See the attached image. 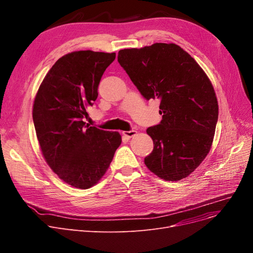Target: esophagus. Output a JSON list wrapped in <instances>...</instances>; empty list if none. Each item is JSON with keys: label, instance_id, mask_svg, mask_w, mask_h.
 I'll return each mask as SVG.
<instances>
[{"label": "esophagus", "instance_id": "obj_1", "mask_svg": "<svg viewBox=\"0 0 253 253\" xmlns=\"http://www.w3.org/2000/svg\"><path fill=\"white\" fill-rule=\"evenodd\" d=\"M123 133V135L124 136H126L127 138H131V137H133L136 133H137V131L136 130H130V131H123L122 132Z\"/></svg>", "mask_w": 253, "mask_h": 253}]
</instances>
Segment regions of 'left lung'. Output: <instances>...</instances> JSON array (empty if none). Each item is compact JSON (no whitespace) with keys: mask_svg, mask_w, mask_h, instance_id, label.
Returning a JSON list of instances; mask_svg holds the SVG:
<instances>
[{"mask_svg":"<svg viewBox=\"0 0 253 253\" xmlns=\"http://www.w3.org/2000/svg\"><path fill=\"white\" fill-rule=\"evenodd\" d=\"M118 61L145 99H160L162 121L147 129L154 150L144 164L165 180L187 177L209 153L215 133L218 103L210 80L172 43L120 50Z\"/></svg>","mask_w":253,"mask_h":253,"instance_id":"left-lung-1","label":"left lung"}]
</instances>
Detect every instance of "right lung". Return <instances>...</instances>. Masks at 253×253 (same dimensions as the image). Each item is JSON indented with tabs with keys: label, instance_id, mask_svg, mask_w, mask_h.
<instances>
[{
	"label": "right lung",
	"instance_id": "obj_1",
	"mask_svg": "<svg viewBox=\"0 0 253 253\" xmlns=\"http://www.w3.org/2000/svg\"><path fill=\"white\" fill-rule=\"evenodd\" d=\"M116 53L75 51L60 57L40 85L33 106L37 137L47 164L77 189L96 184L122 142L119 132L89 126L86 109Z\"/></svg>",
	"mask_w": 253,
	"mask_h": 253
}]
</instances>
